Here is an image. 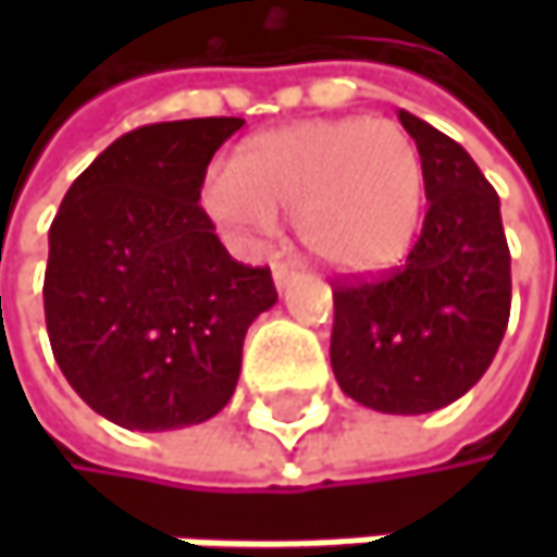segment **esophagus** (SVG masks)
<instances>
[{
  "instance_id": "obj_1",
  "label": "esophagus",
  "mask_w": 557,
  "mask_h": 557,
  "mask_svg": "<svg viewBox=\"0 0 557 557\" xmlns=\"http://www.w3.org/2000/svg\"><path fill=\"white\" fill-rule=\"evenodd\" d=\"M296 280H299V271L293 264H274V283H277V289H286Z\"/></svg>"
}]
</instances>
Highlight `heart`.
<instances>
[{
  "instance_id": "heart-1",
  "label": "heart",
  "mask_w": 557,
  "mask_h": 557,
  "mask_svg": "<svg viewBox=\"0 0 557 557\" xmlns=\"http://www.w3.org/2000/svg\"><path fill=\"white\" fill-rule=\"evenodd\" d=\"M425 170L416 141L387 119L302 122L245 141L209 212L238 232H271L296 215L302 248L338 274L399 261L419 228Z\"/></svg>"
}]
</instances>
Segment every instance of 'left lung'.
Masks as SVG:
<instances>
[{
    "mask_svg": "<svg viewBox=\"0 0 557 557\" xmlns=\"http://www.w3.org/2000/svg\"><path fill=\"white\" fill-rule=\"evenodd\" d=\"M425 170L429 212L403 268L338 280L332 371L355 403L422 416L474 387L509 322V248L500 196L471 154L399 112Z\"/></svg>",
    "mask_w": 557,
    "mask_h": 557,
    "instance_id": "1",
    "label": "left lung"
}]
</instances>
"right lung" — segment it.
I'll list each match as a JSON object with an SVG mask.
<instances>
[{"label":"right lung","instance_id":"1","mask_svg":"<svg viewBox=\"0 0 557 557\" xmlns=\"http://www.w3.org/2000/svg\"><path fill=\"white\" fill-rule=\"evenodd\" d=\"M245 119H183L112 141L66 189L45 319L70 387L109 422L168 432L235 393L248 325L277 302L268 268L238 264L199 206L212 154Z\"/></svg>","mask_w":557,"mask_h":557}]
</instances>
